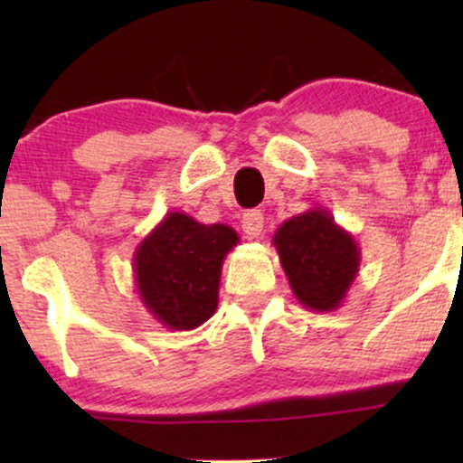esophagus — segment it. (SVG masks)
Segmentation results:
<instances>
[{
  "instance_id": "34e87169",
  "label": "esophagus",
  "mask_w": 463,
  "mask_h": 463,
  "mask_svg": "<svg viewBox=\"0 0 463 463\" xmlns=\"http://www.w3.org/2000/svg\"><path fill=\"white\" fill-rule=\"evenodd\" d=\"M263 226H265V222H263L261 211H248V213L243 215L241 228H243V232H246V235H248V239H259V237H261Z\"/></svg>"
}]
</instances>
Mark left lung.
<instances>
[{
	"mask_svg": "<svg viewBox=\"0 0 463 463\" xmlns=\"http://www.w3.org/2000/svg\"><path fill=\"white\" fill-rule=\"evenodd\" d=\"M272 243L302 307L311 311L342 307L359 274L361 250L328 209L316 206L283 222Z\"/></svg>",
	"mask_w": 463,
	"mask_h": 463,
	"instance_id": "8db88e82",
	"label": "left lung"
}]
</instances>
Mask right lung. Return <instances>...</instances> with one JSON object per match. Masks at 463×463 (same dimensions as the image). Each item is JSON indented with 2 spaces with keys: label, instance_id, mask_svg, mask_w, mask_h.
I'll use <instances>...</instances> for the list:
<instances>
[{
  "label": "right lung",
  "instance_id": "add662e5",
  "mask_svg": "<svg viewBox=\"0 0 463 463\" xmlns=\"http://www.w3.org/2000/svg\"><path fill=\"white\" fill-rule=\"evenodd\" d=\"M239 243L226 224H202L172 211L137 246L135 285L146 309L172 331H191L213 316L222 265Z\"/></svg>",
  "mask_w": 463,
  "mask_h": 463
}]
</instances>
